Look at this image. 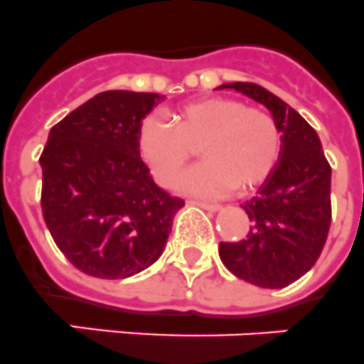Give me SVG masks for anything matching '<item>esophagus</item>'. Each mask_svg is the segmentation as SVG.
<instances>
[{"label":"esophagus","mask_w":364,"mask_h":364,"mask_svg":"<svg viewBox=\"0 0 364 364\" xmlns=\"http://www.w3.org/2000/svg\"><path fill=\"white\" fill-rule=\"evenodd\" d=\"M192 203L198 207H203V209H207V210H220L218 203H209V201H198V200H194Z\"/></svg>","instance_id":"34e87169"}]
</instances>
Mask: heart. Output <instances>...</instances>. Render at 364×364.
<instances>
[{
    "mask_svg": "<svg viewBox=\"0 0 364 364\" xmlns=\"http://www.w3.org/2000/svg\"><path fill=\"white\" fill-rule=\"evenodd\" d=\"M170 124L148 118L139 133V151L163 187H172L200 148L205 163L183 177L179 188L196 194H224L261 185L281 154V127L262 107L233 97L185 103L168 114Z\"/></svg>",
    "mask_w": 364,
    "mask_h": 364,
    "instance_id": "obj_1",
    "label": "heart"
}]
</instances>
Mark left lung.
<instances>
[{"label":"left lung","mask_w":364,"mask_h":364,"mask_svg":"<svg viewBox=\"0 0 364 364\" xmlns=\"http://www.w3.org/2000/svg\"><path fill=\"white\" fill-rule=\"evenodd\" d=\"M218 88L262 103L283 133L281 161L242 209L248 233L237 242H220L218 253L231 274L252 285L283 289L311 270L322 253L331 224V166L316 131L281 97L255 83Z\"/></svg>","instance_id":"left-lung-1"}]
</instances>
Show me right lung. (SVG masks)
Listing matches in <instances>:
<instances>
[{
	"label": "right lung",
	"mask_w": 364,
	"mask_h": 364,
	"mask_svg": "<svg viewBox=\"0 0 364 364\" xmlns=\"http://www.w3.org/2000/svg\"><path fill=\"white\" fill-rule=\"evenodd\" d=\"M161 100L107 90L51 127L42 215L64 257L88 276L124 279L154 264L185 205L155 185L139 154L140 125Z\"/></svg>",
	"instance_id": "obj_1"
}]
</instances>
